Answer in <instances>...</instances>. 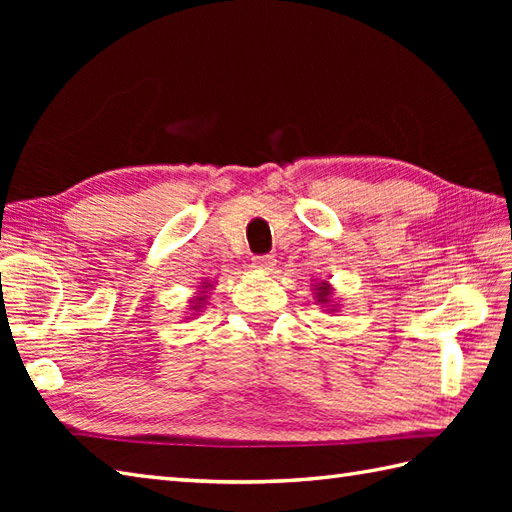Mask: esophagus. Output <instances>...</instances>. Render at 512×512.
<instances>
[{"label": "esophagus", "mask_w": 512, "mask_h": 512, "mask_svg": "<svg viewBox=\"0 0 512 512\" xmlns=\"http://www.w3.org/2000/svg\"><path fill=\"white\" fill-rule=\"evenodd\" d=\"M253 262H255L257 268L273 270V266H275V255H270V253H266V255H255Z\"/></svg>", "instance_id": "34e87169"}]
</instances>
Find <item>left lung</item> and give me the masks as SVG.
<instances>
[{"label":"left lung","mask_w":512,"mask_h":512,"mask_svg":"<svg viewBox=\"0 0 512 512\" xmlns=\"http://www.w3.org/2000/svg\"><path fill=\"white\" fill-rule=\"evenodd\" d=\"M319 297H321L319 301H325V297H328V288L323 286V288H321V292H319Z\"/></svg>","instance_id":"1"}]
</instances>
